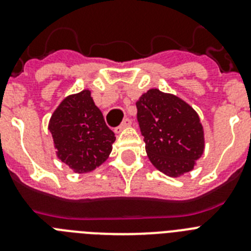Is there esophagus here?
<instances>
[{
	"instance_id": "esophagus-1",
	"label": "esophagus",
	"mask_w": 251,
	"mask_h": 251,
	"mask_svg": "<svg viewBox=\"0 0 251 251\" xmlns=\"http://www.w3.org/2000/svg\"><path fill=\"white\" fill-rule=\"evenodd\" d=\"M130 123H132V122H130V119H128V118H126L124 119L123 122H122V124L121 126H119V127H117L115 128V133H121L122 130L123 129H126V128H128L130 126Z\"/></svg>"
}]
</instances>
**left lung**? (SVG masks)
Here are the masks:
<instances>
[{
    "label": "left lung",
    "instance_id": "left-lung-1",
    "mask_svg": "<svg viewBox=\"0 0 251 251\" xmlns=\"http://www.w3.org/2000/svg\"><path fill=\"white\" fill-rule=\"evenodd\" d=\"M136 105L151 163L170 177L194 170L205 148L203 127L196 110L177 95L154 88L143 93Z\"/></svg>",
    "mask_w": 251,
    "mask_h": 251
}]
</instances>
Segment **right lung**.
<instances>
[{"instance_id": "right-lung-1", "label": "right lung", "mask_w": 251, "mask_h": 251, "mask_svg": "<svg viewBox=\"0 0 251 251\" xmlns=\"http://www.w3.org/2000/svg\"><path fill=\"white\" fill-rule=\"evenodd\" d=\"M56 157L75 174H88L108 159L115 136L84 89L61 100L49 121Z\"/></svg>"}]
</instances>
